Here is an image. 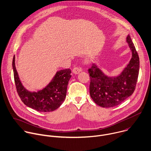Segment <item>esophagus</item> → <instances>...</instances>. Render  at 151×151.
<instances>
[{"instance_id": "34e87169", "label": "esophagus", "mask_w": 151, "mask_h": 151, "mask_svg": "<svg viewBox=\"0 0 151 151\" xmlns=\"http://www.w3.org/2000/svg\"><path fill=\"white\" fill-rule=\"evenodd\" d=\"M82 71V68H78V67H75L73 69V72L75 74H79Z\"/></svg>"}]
</instances>
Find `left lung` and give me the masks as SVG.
I'll use <instances>...</instances> for the list:
<instances>
[{"label": "left lung", "mask_w": 151, "mask_h": 151, "mask_svg": "<svg viewBox=\"0 0 151 151\" xmlns=\"http://www.w3.org/2000/svg\"><path fill=\"white\" fill-rule=\"evenodd\" d=\"M126 42L132 52L129 63L116 76H108L95 64L88 69L90 76L89 93L99 106L110 108L117 106L133 93L139 71V58L130 36Z\"/></svg>", "instance_id": "1"}]
</instances>
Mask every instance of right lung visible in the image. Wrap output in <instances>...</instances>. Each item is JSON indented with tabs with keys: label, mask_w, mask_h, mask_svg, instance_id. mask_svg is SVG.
Masks as SVG:
<instances>
[{
	"label": "right lung",
	"mask_w": 151,
	"mask_h": 151,
	"mask_svg": "<svg viewBox=\"0 0 151 151\" xmlns=\"http://www.w3.org/2000/svg\"><path fill=\"white\" fill-rule=\"evenodd\" d=\"M14 56L12 68L18 93L28 107L40 112H51L58 109L65 101L69 81L72 75L69 69L58 71L50 82L42 89L31 92L25 88L19 78Z\"/></svg>",
	"instance_id": "1"
}]
</instances>
